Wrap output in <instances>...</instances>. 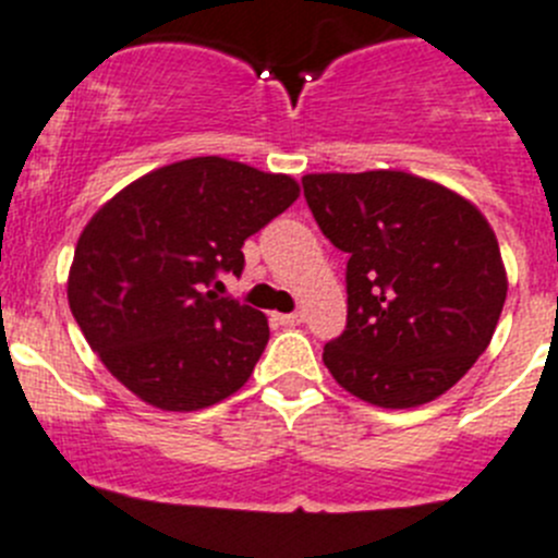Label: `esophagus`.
I'll use <instances>...</instances> for the list:
<instances>
[{"label": "esophagus", "instance_id": "1", "mask_svg": "<svg viewBox=\"0 0 558 558\" xmlns=\"http://www.w3.org/2000/svg\"><path fill=\"white\" fill-rule=\"evenodd\" d=\"M275 319H278L280 325H286V327H294V325H303L305 314H303V311H296V314H278Z\"/></svg>", "mask_w": 558, "mask_h": 558}]
</instances>
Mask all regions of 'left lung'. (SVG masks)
I'll return each instance as SVG.
<instances>
[{
  "instance_id": "left-lung-1",
  "label": "left lung",
  "mask_w": 558,
  "mask_h": 558,
  "mask_svg": "<svg viewBox=\"0 0 558 558\" xmlns=\"http://www.w3.org/2000/svg\"><path fill=\"white\" fill-rule=\"evenodd\" d=\"M305 201L347 264V330L327 372L385 410L435 402L493 341L507 267L468 197L404 170L303 175Z\"/></svg>"
}]
</instances>
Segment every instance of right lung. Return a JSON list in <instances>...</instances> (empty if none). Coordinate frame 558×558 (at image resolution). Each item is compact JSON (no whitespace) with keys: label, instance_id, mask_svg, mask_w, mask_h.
I'll use <instances>...</instances> for the list:
<instances>
[{"label":"right lung","instance_id":"1","mask_svg":"<svg viewBox=\"0 0 558 558\" xmlns=\"http://www.w3.org/2000/svg\"><path fill=\"white\" fill-rule=\"evenodd\" d=\"M300 197L286 173L195 156L140 175L82 228L68 305L107 372L145 404L192 413L233 397L269 341L262 311L220 300L244 239Z\"/></svg>","mask_w":558,"mask_h":558}]
</instances>
